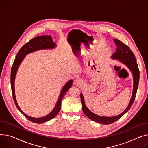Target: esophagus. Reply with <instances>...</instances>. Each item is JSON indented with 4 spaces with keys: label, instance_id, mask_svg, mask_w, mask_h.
Returning <instances> with one entry per match:
<instances>
[{
    "label": "esophagus",
    "instance_id": "34e87169",
    "mask_svg": "<svg viewBox=\"0 0 148 148\" xmlns=\"http://www.w3.org/2000/svg\"><path fill=\"white\" fill-rule=\"evenodd\" d=\"M74 83L77 85H81L82 84V80L79 79V78H77L74 81Z\"/></svg>",
    "mask_w": 148,
    "mask_h": 148
}]
</instances>
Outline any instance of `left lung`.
I'll list each match as a JSON object with an SVG mask.
<instances>
[{"label":"left lung","instance_id":"8db88e82","mask_svg":"<svg viewBox=\"0 0 148 148\" xmlns=\"http://www.w3.org/2000/svg\"><path fill=\"white\" fill-rule=\"evenodd\" d=\"M114 42L117 47L116 51L115 53L112 56V58L114 59H118L121 62L125 64L132 71L133 75V79H134V85H133V91L131 100H130V103L128 107L126 109L119 115L114 117H103L94 114V113L91 112L85 105L83 95L81 94V100L82 106V110L85 115L87 116L90 119L97 122L99 123L103 124H110L114 123L116 121L119 119L121 116H123L126 112H127L129 109L131 108L133 104L136 95L137 93V90L138 85V82H139V77L140 73L139 69L136 62V59L134 53L130 48L124 44L119 40L117 39H114Z\"/></svg>","mask_w":148,"mask_h":148}]
</instances>
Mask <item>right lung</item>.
Instances as JSON below:
<instances>
[{
  "label": "right lung",
  "instance_id": "obj_1",
  "mask_svg": "<svg viewBox=\"0 0 148 148\" xmlns=\"http://www.w3.org/2000/svg\"><path fill=\"white\" fill-rule=\"evenodd\" d=\"M55 47H56V43L55 42H53V40H52L51 36H47V35L40 36H37L36 38H33L31 40H30L27 43H26L25 44H24L19 50V51L18 52V53H17L15 57V60L11 68V90H12L13 99L15 104V106L17 108V109L19 110V111L25 118H27L29 121H32V122L34 123L41 124L43 123L47 122V121L54 118L58 114V113L60 112L61 109V104H62V99L65 95V94L68 91V90H69V88L72 86L73 80L69 81L63 86L62 92H61L60 94V96L57 100L56 105L54 109L53 110V111H52L50 114H49L48 115H47L44 117L35 118H32V117L29 116L27 115H25L24 113L20 109V107L18 105V104H17L16 100L15 99V89H14V81H15V75L20 64H21L24 58L25 57L26 54H28L30 53H32V52L36 51L38 50L52 49Z\"/></svg>",
  "mask_w": 148,
  "mask_h": 148
}]
</instances>
